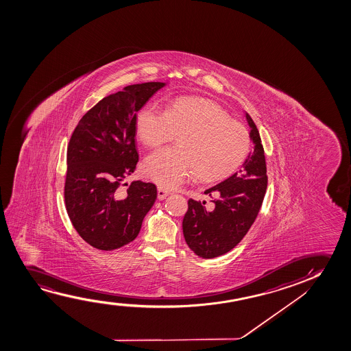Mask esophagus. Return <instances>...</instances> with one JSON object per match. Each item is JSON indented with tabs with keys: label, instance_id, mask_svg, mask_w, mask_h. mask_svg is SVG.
Instances as JSON below:
<instances>
[{
	"label": "esophagus",
	"instance_id": "obj_1",
	"mask_svg": "<svg viewBox=\"0 0 351 351\" xmlns=\"http://www.w3.org/2000/svg\"><path fill=\"white\" fill-rule=\"evenodd\" d=\"M157 194H158L159 200H163L165 197H168L169 192L163 187H158L157 189Z\"/></svg>",
	"mask_w": 351,
	"mask_h": 351
}]
</instances>
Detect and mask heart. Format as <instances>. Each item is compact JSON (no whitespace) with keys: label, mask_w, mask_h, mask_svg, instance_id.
Returning a JSON list of instances; mask_svg holds the SVG:
<instances>
[{"label":"heart","mask_w":351,"mask_h":351,"mask_svg":"<svg viewBox=\"0 0 351 351\" xmlns=\"http://www.w3.org/2000/svg\"><path fill=\"white\" fill-rule=\"evenodd\" d=\"M136 133L146 146L157 147L178 136V146L149 154L145 176L165 188L178 187L195 173L204 182L228 178L250 149V132L216 103L184 97L163 110L154 103L136 114Z\"/></svg>","instance_id":"b5f03b06"}]
</instances>
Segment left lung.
I'll return each mask as SVG.
<instances>
[{"label":"left lung","instance_id":"obj_1","mask_svg":"<svg viewBox=\"0 0 351 351\" xmlns=\"http://www.w3.org/2000/svg\"><path fill=\"white\" fill-rule=\"evenodd\" d=\"M250 139L254 151L245 159V171L208 188L204 194L216 195L215 208L206 202L188 200L182 229L188 247L200 258L212 259L230 252L240 243L258 216L267 188L266 160L259 130L248 114Z\"/></svg>","mask_w":351,"mask_h":351}]
</instances>
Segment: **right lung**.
<instances>
[{"label": "right lung", "mask_w": 351, "mask_h": 351, "mask_svg": "<svg viewBox=\"0 0 351 351\" xmlns=\"http://www.w3.org/2000/svg\"><path fill=\"white\" fill-rule=\"evenodd\" d=\"M164 82L125 87L104 97L87 111L67 147L64 202L74 229L97 250H114L139 234L144 217L154 206V183L133 181L139 154L135 146L136 112Z\"/></svg>", "instance_id": "obj_1"}]
</instances>
